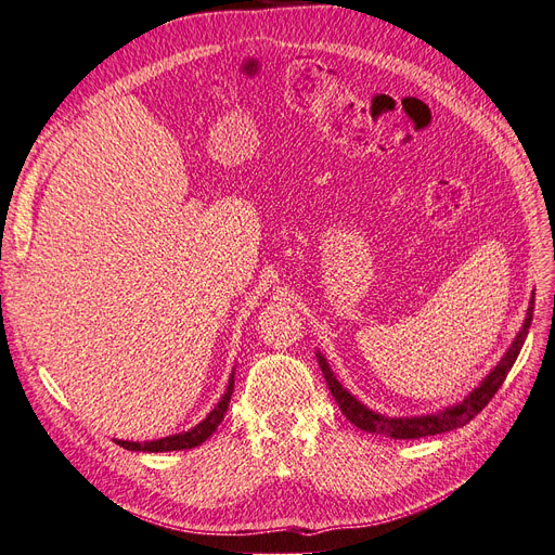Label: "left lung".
Instances as JSON below:
<instances>
[{
	"instance_id": "1",
	"label": "left lung",
	"mask_w": 555,
	"mask_h": 555,
	"mask_svg": "<svg viewBox=\"0 0 555 555\" xmlns=\"http://www.w3.org/2000/svg\"><path fill=\"white\" fill-rule=\"evenodd\" d=\"M532 308H534V296L530 298V306L524 319V326L516 333V338L512 340L509 349L505 351V357H502L493 371L486 375L473 391H469L463 400L453 402L449 408L442 410H435L428 414H414V416H389V414H379L375 410H371L363 402L351 396L345 386L335 379L331 365L326 363L322 351H317V361L319 367H322L324 379L328 384V389L338 402V408L343 410V414L349 418L351 424L357 428L365 430V433H375V435H384V438H393V440H416V438H428V435H440V433H449V430H456L461 426H465L467 422H473V418L489 405V400L495 396V391L505 382L507 373L512 371V365L516 361V357L520 354V347H524L526 338H528V328L532 322Z\"/></svg>"
}]
</instances>
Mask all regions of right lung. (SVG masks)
<instances>
[{"label":"right lung","instance_id":"obj_1","mask_svg":"<svg viewBox=\"0 0 555 555\" xmlns=\"http://www.w3.org/2000/svg\"><path fill=\"white\" fill-rule=\"evenodd\" d=\"M233 393V373L229 377V386L224 396L220 398V402L210 410V414L204 418V422L196 424L190 430H182L176 435H169V438L162 440H150V442H129V440H115L120 447L129 449V451H147V453H157V451H180V449H194L198 444H204L210 435L217 430V426L222 424V418L229 410V400Z\"/></svg>","mask_w":555,"mask_h":555}]
</instances>
